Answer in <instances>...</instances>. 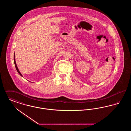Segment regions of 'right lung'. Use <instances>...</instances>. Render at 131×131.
<instances>
[{
	"label": "right lung",
	"instance_id": "right-lung-1",
	"mask_svg": "<svg viewBox=\"0 0 131 131\" xmlns=\"http://www.w3.org/2000/svg\"><path fill=\"white\" fill-rule=\"evenodd\" d=\"M14 64H15V67H16V70H17V72H18V73H19V74L21 76H23V75H21V74H20V73L19 72V69H18V67H17V65H16V61H15V54H14Z\"/></svg>",
	"mask_w": 131,
	"mask_h": 131
}]
</instances>
